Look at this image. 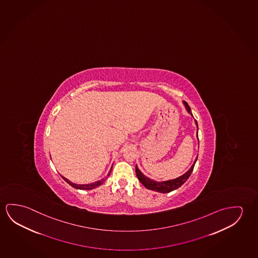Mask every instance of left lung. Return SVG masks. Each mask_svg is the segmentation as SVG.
Instances as JSON below:
<instances>
[{"mask_svg": "<svg viewBox=\"0 0 258 258\" xmlns=\"http://www.w3.org/2000/svg\"><path fill=\"white\" fill-rule=\"evenodd\" d=\"M182 103L185 108H186V111L193 117L189 105L185 101H183ZM195 123H196L197 127H198V131H199V126H198V122H197L196 119H195ZM197 138H198V140H199V134L198 133H197ZM197 160H198V156H197V158L195 159L194 163L192 164V166L189 168L188 171H186L184 174L179 176L178 178H172V179L163 180V181H157V180H155V179H152V178H148L146 175L143 174V172L139 170L138 165H136V174H137V177L139 178V181L142 183L144 186L147 187V189L159 192V193H169L171 191L177 189L179 186L186 182V179L189 178V176H190L192 171H193L195 164L197 163Z\"/></svg>", "mask_w": 258, "mask_h": 258, "instance_id": "8db88e82", "label": "left lung"}]
</instances>
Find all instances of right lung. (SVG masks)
<instances>
[{"label":"right lung","instance_id":"right-lung-1","mask_svg":"<svg viewBox=\"0 0 258 258\" xmlns=\"http://www.w3.org/2000/svg\"><path fill=\"white\" fill-rule=\"evenodd\" d=\"M111 169H112V166L111 167V170H110L109 173H108L107 176H106V178L110 176ZM61 177H62L64 180H65L68 184H70L71 186L75 187L77 189H82V190H91V189H94L95 187L99 186L100 185H102V184L105 181V179L103 178V179H100V180H97V181H95V182L89 183V184H76V183L72 182L71 180H69L68 178H64L63 176H61Z\"/></svg>","mask_w":258,"mask_h":258}]
</instances>
